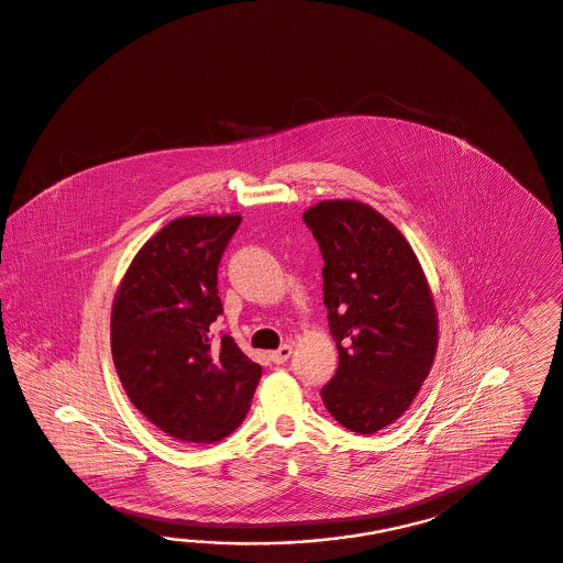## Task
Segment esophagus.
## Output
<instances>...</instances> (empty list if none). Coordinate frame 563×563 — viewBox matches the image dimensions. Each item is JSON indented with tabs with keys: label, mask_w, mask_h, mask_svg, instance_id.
<instances>
[{
	"label": "esophagus",
	"mask_w": 563,
	"mask_h": 563,
	"mask_svg": "<svg viewBox=\"0 0 563 563\" xmlns=\"http://www.w3.org/2000/svg\"><path fill=\"white\" fill-rule=\"evenodd\" d=\"M290 354H292V346L285 344V346H280V349L271 352V361L276 363V365H285V363L289 361Z\"/></svg>",
	"instance_id": "1"
}]
</instances>
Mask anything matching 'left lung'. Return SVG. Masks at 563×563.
Wrapping results in <instances>:
<instances>
[{"label":"left lung","mask_w":563,"mask_h":563,"mask_svg":"<svg viewBox=\"0 0 563 563\" xmlns=\"http://www.w3.org/2000/svg\"><path fill=\"white\" fill-rule=\"evenodd\" d=\"M323 256V303L338 371L321 399L338 424L375 434L394 424L424 383L439 313L401 231L358 200H321L303 213Z\"/></svg>","instance_id":"obj_1"}]
</instances>
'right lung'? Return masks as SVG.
I'll return each mask as SVG.
<instances>
[{
	"label": "right lung",
	"instance_id": "obj_1",
	"mask_svg": "<svg viewBox=\"0 0 563 563\" xmlns=\"http://www.w3.org/2000/svg\"><path fill=\"white\" fill-rule=\"evenodd\" d=\"M240 214L169 221L122 276L110 349L133 406L174 441L209 444L242 424L262 366L229 334L213 338L223 305L217 266Z\"/></svg>",
	"mask_w": 563,
	"mask_h": 563
}]
</instances>
